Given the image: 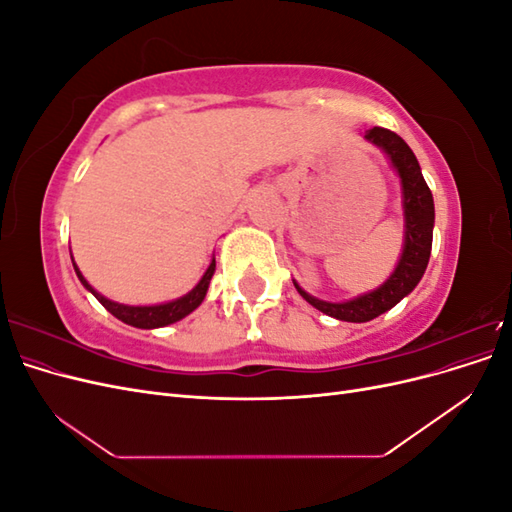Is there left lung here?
<instances>
[{
  "label": "left lung",
  "instance_id": "obj_1",
  "mask_svg": "<svg viewBox=\"0 0 512 512\" xmlns=\"http://www.w3.org/2000/svg\"><path fill=\"white\" fill-rule=\"evenodd\" d=\"M365 138L389 156L395 173L399 175V181H401V205H404L406 232H404V252H401L395 271L391 273L389 280L380 284L376 290L365 292L361 297H354L344 303L320 301L312 297V294H307L297 282L292 280L294 288L299 290V294L309 305L320 309L322 314L333 316L344 322L374 320L380 314L389 312V309L395 307L401 299L408 297V294L416 288V284L421 282V277L427 269L431 241H433V220H436L431 190L423 179L416 156L406 145L404 138L378 126L367 130Z\"/></svg>",
  "mask_w": 512,
  "mask_h": 512
}]
</instances>
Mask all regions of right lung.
Masks as SVG:
<instances>
[{
	"mask_svg": "<svg viewBox=\"0 0 512 512\" xmlns=\"http://www.w3.org/2000/svg\"><path fill=\"white\" fill-rule=\"evenodd\" d=\"M72 265H74V260H72ZM74 271H76V275H79L81 284L91 294H94V297L115 318H119L121 322H126V324H130V327H136V329H160V327H166V324H173V322L185 318L188 314H192L194 309L205 301V294L209 290V282H211V277L215 273V258L211 260V265L205 271V275L200 277V282L188 294H183V297H179L175 301L160 303V305H123V303H115L111 299L102 297L98 290L91 288V284L85 280L83 273L79 271V267H76V265H74Z\"/></svg>",
	"mask_w": 512,
	"mask_h": 512,
	"instance_id": "add662e5",
	"label": "right lung"
}]
</instances>
